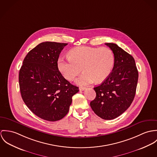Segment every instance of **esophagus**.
I'll list each match as a JSON object with an SVG mask.
<instances>
[{
    "label": "esophagus",
    "instance_id": "1",
    "mask_svg": "<svg viewBox=\"0 0 157 157\" xmlns=\"http://www.w3.org/2000/svg\"><path fill=\"white\" fill-rule=\"evenodd\" d=\"M79 89L80 91H84V90H85L86 89V87H80Z\"/></svg>",
    "mask_w": 157,
    "mask_h": 157
}]
</instances>
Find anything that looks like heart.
Returning <instances> with one entry per match:
<instances>
[{"mask_svg": "<svg viewBox=\"0 0 157 157\" xmlns=\"http://www.w3.org/2000/svg\"><path fill=\"white\" fill-rule=\"evenodd\" d=\"M114 64V56L108 48L78 47L69 52V58L59 57L58 69L69 81L73 80L82 71L83 74L76 80L80 86H86L95 81L100 83L109 76Z\"/></svg>", "mask_w": 157, "mask_h": 157, "instance_id": "heart-1", "label": "heart"}]
</instances>
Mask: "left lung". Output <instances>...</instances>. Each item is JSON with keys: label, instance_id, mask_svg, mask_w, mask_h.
<instances>
[{"label": "left lung", "instance_id": "obj_1", "mask_svg": "<svg viewBox=\"0 0 157 157\" xmlns=\"http://www.w3.org/2000/svg\"><path fill=\"white\" fill-rule=\"evenodd\" d=\"M114 56L109 76L94 87L96 96L90 102L94 113L105 120L114 119L132 104L136 95L139 73L134 58L114 43H105Z\"/></svg>", "mask_w": 157, "mask_h": 157}]
</instances>
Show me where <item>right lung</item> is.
<instances>
[{
	"instance_id": "add662e5",
	"label": "right lung",
	"mask_w": 157,
	"mask_h": 157,
	"mask_svg": "<svg viewBox=\"0 0 157 157\" xmlns=\"http://www.w3.org/2000/svg\"><path fill=\"white\" fill-rule=\"evenodd\" d=\"M66 45L51 41L38 44L26 55L19 71L20 90L25 104L36 116L50 122L65 117L72 96L79 91L58 68L59 55Z\"/></svg>"
}]
</instances>
